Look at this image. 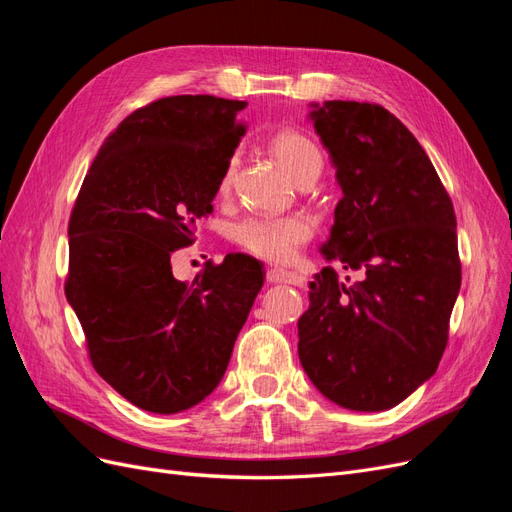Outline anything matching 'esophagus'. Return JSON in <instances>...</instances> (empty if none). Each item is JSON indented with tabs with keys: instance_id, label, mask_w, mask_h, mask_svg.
<instances>
[{
	"instance_id": "esophagus-1",
	"label": "esophagus",
	"mask_w": 512,
	"mask_h": 512,
	"mask_svg": "<svg viewBox=\"0 0 512 512\" xmlns=\"http://www.w3.org/2000/svg\"><path fill=\"white\" fill-rule=\"evenodd\" d=\"M267 282L269 284H292V286H301L303 277L294 271H284V269H271L267 271Z\"/></svg>"
}]
</instances>
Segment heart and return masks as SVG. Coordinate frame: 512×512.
<instances>
[{
    "instance_id": "b5f03b06",
    "label": "heart",
    "mask_w": 512,
    "mask_h": 512,
    "mask_svg": "<svg viewBox=\"0 0 512 512\" xmlns=\"http://www.w3.org/2000/svg\"><path fill=\"white\" fill-rule=\"evenodd\" d=\"M271 151L294 181L301 179L309 170L322 168L318 147L301 132H277L271 138ZM232 177H235V162H230L224 170L220 183L222 192L230 188ZM312 232L314 224L307 218L290 215V218H247L235 226L232 237L245 252L275 262V265H286V262L297 258L301 247L312 237Z\"/></svg>"
}]
</instances>
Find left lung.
<instances>
[{
  "label": "left lung",
  "mask_w": 512,
  "mask_h": 512,
  "mask_svg": "<svg viewBox=\"0 0 512 512\" xmlns=\"http://www.w3.org/2000/svg\"><path fill=\"white\" fill-rule=\"evenodd\" d=\"M342 200L320 252L361 269L324 267L299 318V359L333 404L380 412L436 374L461 288L453 203L425 149L378 104H309Z\"/></svg>",
  "instance_id": "left-lung-1"
}]
</instances>
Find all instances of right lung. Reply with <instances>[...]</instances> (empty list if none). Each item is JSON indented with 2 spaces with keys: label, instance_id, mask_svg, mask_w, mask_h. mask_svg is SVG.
Listing matches in <instances>:
<instances>
[{
  "label": "right lung",
  "instance_id": "add662e5",
  "mask_svg": "<svg viewBox=\"0 0 512 512\" xmlns=\"http://www.w3.org/2000/svg\"><path fill=\"white\" fill-rule=\"evenodd\" d=\"M245 106L170 96L138 108L100 147L72 209L66 299L98 374L147 412L177 414L215 391L265 280L245 254L207 262L190 286L170 267L213 211Z\"/></svg>",
  "mask_w": 512,
  "mask_h": 512
}]
</instances>
